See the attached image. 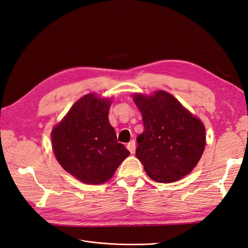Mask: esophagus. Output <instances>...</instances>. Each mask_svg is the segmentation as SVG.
Wrapping results in <instances>:
<instances>
[{
	"label": "esophagus",
	"mask_w": 248,
	"mask_h": 248,
	"mask_svg": "<svg viewBox=\"0 0 248 248\" xmlns=\"http://www.w3.org/2000/svg\"><path fill=\"white\" fill-rule=\"evenodd\" d=\"M126 148L130 150V153L133 155V154H135V150H136V143H135V141L134 140H132L131 142H129L126 144Z\"/></svg>",
	"instance_id": "1"
}]
</instances>
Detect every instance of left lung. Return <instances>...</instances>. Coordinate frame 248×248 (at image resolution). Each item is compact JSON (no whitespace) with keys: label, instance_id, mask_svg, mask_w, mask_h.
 I'll return each mask as SVG.
<instances>
[{"label":"left lung","instance_id":"8db88e82","mask_svg":"<svg viewBox=\"0 0 248 248\" xmlns=\"http://www.w3.org/2000/svg\"><path fill=\"white\" fill-rule=\"evenodd\" d=\"M144 131L137 137L136 155L155 181L170 183L193 171L206 144L205 126L173 95L135 93Z\"/></svg>","mask_w":248,"mask_h":248}]
</instances>
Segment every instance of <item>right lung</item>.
<instances>
[{
    "label": "right lung",
    "mask_w": 248,
    "mask_h": 248,
    "mask_svg": "<svg viewBox=\"0 0 248 248\" xmlns=\"http://www.w3.org/2000/svg\"><path fill=\"white\" fill-rule=\"evenodd\" d=\"M111 100L87 93L79 99L51 132L52 149L60 165L87 185H101L113 176L130 151L117 142L108 112Z\"/></svg>",
    "instance_id": "add662e5"
}]
</instances>
